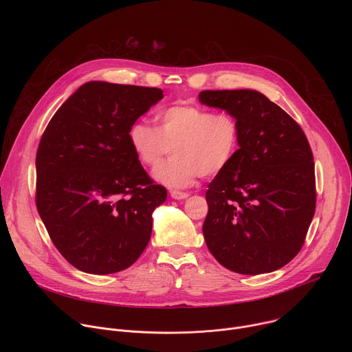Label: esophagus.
<instances>
[{
  "label": "esophagus",
  "instance_id": "1",
  "mask_svg": "<svg viewBox=\"0 0 352 352\" xmlns=\"http://www.w3.org/2000/svg\"><path fill=\"white\" fill-rule=\"evenodd\" d=\"M189 193L188 192H181V190H171V197L174 199H185L188 197Z\"/></svg>",
  "mask_w": 352,
  "mask_h": 352
}]
</instances>
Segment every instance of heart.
Returning <instances> with one entry per match:
<instances>
[{"label":"heart","instance_id":"heart-1","mask_svg":"<svg viewBox=\"0 0 352 352\" xmlns=\"http://www.w3.org/2000/svg\"><path fill=\"white\" fill-rule=\"evenodd\" d=\"M128 139L146 167H156L173 150L175 155L153 175L170 188H185L199 175L214 177L232 163L239 148L241 126L231 114L177 104L160 111L159 128L135 121Z\"/></svg>","mask_w":352,"mask_h":352}]
</instances>
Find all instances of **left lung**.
Returning <instances> with one entry per match:
<instances>
[{
    "label": "left lung",
    "mask_w": 352,
    "mask_h": 352,
    "mask_svg": "<svg viewBox=\"0 0 352 352\" xmlns=\"http://www.w3.org/2000/svg\"><path fill=\"white\" fill-rule=\"evenodd\" d=\"M199 100L226 110L241 126L235 159L206 192V245L235 273L274 272L298 255L316 209L307 135L256 90H204Z\"/></svg>",
    "instance_id": "left-lung-1"
}]
</instances>
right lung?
Here are the masks:
<instances>
[{"mask_svg": "<svg viewBox=\"0 0 352 352\" xmlns=\"http://www.w3.org/2000/svg\"><path fill=\"white\" fill-rule=\"evenodd\" d=\"M163 90L89 82L50 120L36 155V206L58 252L76 269H128L152 235L167 197L131 147V125Z\"/></svg>", "mask_w": 352, "mask_h": 352, "instance_id": "obj_1", "label": "right lung"}]
</instances>
